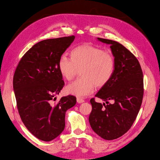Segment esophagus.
Masks as SVG:
<instances>
[{"label": "esophagus", "mask_w": 160, "mask_h": 160, "mask_svg": "<svg viewBox=\"0 0 160 160\" xmlns=\"http://www.w3.org/2000/svg\"><path fill=\"white\" fill-rule=\"evenodd\" d=\"M77 102H78V104H80V103H82V102H85V101H84L83 99L80 98H78L77 99Z\"/></svg>", "instance_id": "1"}]
</instances>
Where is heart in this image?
<instances>
[{
	"label": "heart",
	"mask_w": 160,
	"mask_h": 160,
	"mask_svg": "<svg viewBox=\"0 0 160 160\" xmlns=\"http://www.w3.org/2000/svg\"><path fill=\"white\" fill-rule=\"evenodd\" d=\"M115 67L113 55L99 47L84 44L72 51V57L62 54L58 61V69L67 80H72L80 70L82 77L68 84L66 92L77 97L92 93L95 85L101 87L111 79Z\"/></svg>",
	"instance_id": "heart-1"
}]
</instances>
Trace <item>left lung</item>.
<instances>
[{
	"mask_svg": "<svg viewBox=\"0 0 160 160\" xmlns=\"http://www.w3.org/2000/svg\"><path fill=\"white\" fill-rule=\"evenodd\" d=\"M98 40L110 45L115 67L109 81L95 96L106 104L91 99L92 108L88 121L101 138L113 140L130 128L138 115L144 94L143 73L138 59L123 45L101 38Z\"/></svg>",
	"mask_w": 160,
	"mask_h": 160,
	"instance_id": "1",
	"label": "left lung"
}]
</instances>
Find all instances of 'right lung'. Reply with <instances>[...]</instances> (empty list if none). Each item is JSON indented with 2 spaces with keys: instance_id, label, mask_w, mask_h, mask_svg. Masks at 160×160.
Here are the masks:
<instances>
[{
  "instance_id": "add662e5",
  "label": "right lung",
  "mask_w": 160,
  "mask_h": 160,
  "mask_svg": "<svg viewBox=\"0 0 160 160\" xmlns=\"http://www.w3.org/2000/svg\"><path fill=\"white\" fill-rule=\"evenodd\" d=\"M74 35L38 42L20 60L13 89L21 119L40 140L49 142L64 129L65 114L77 102L75 96L55 102L64 83L58 69L60 56L74 41Z\"/></svg>"
}]
</instances>
